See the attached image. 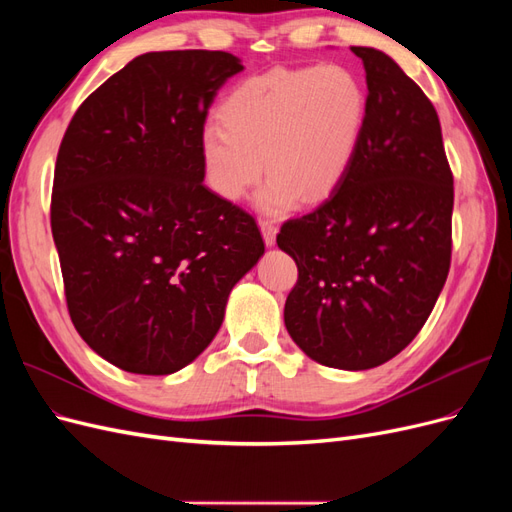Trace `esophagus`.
Masks as SVG:
<instances>
[{
    "instance_id": "1",
    "label": "esophagus",
    "mask_w": 512,
    "mask_h": 512,
    "mask_svg": "<svg viewBox=\"0 0 512 512\" xmlns=\"http://www.w3.org/2000/svg\"><path fill=\"white\" fill-rule=\"evenodd\" d=\"M258 226H260V230H262V239H265L267 247L275 245V237H277V226H275V222H273V220H260Z\"/></svg>"
}]
</instances>
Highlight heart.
<instances>
[{"label":"heart","mask_w":512,"mask_h":512,"mask_svg":"<svg viewBox=\"0 0 512 512\" xmlns=\"http://www.w3.org/2000/svg\"><path fill=\"white\" fill-rule=\"evenodd\" d=\"M220 121L200 130L211 190L237 203L267 168L258 207L286 213L299 198L318 203L344 181L365 130L367 94L344 66L275 68L232 89Z\"/></svg>","instance_id":"heart-1"}]
</instances>
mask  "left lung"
<instances>
[{
  "label": "left lung",
  "instance_id": "left-lung-1",
  "mask_svg": "<svg viewBox=\"0 0 512 512\" xmlns=\"http://www.w3.org/2000/svg\"><path fill=\"white\" fill-rule=\"evenodd\" d=\"M367 121L331 196L288 220L277 245L297 262L284 322L309 359L361 371L391 361L423 329L451 269L453 173L436 108L395 61L352 46Z\"/></svg>",
  "mask_w": 512,
  "mask_h": 512
}]
</instances>
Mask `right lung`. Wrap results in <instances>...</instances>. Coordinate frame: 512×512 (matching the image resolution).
<instances>
[{"label": "right lung", "instance_id": "1", "mask_svg": "<svg viewBox=\"0 0 512 512\" xmlns=\"http://www.w3.org/2000/svg\"><path fill=\"white\" fill-rule=\"evenodd\" d=\"M241 70L224 51L138 55L61 141L51 228L68 312L87 346L130 374L190 365L265 254L252 215L203 183L200 130Z\"/></svg>", "mask_w": 512, "mask_h": 512}]
</instances>
